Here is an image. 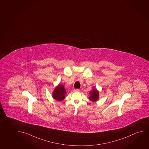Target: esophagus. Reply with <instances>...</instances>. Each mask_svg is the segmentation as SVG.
Segmentation results:
<instances>
[{
    "mask_svg": "<svg viewBox=\"0 0 149 149\" xmlns=\"http://www.w3.org/2000/svg\"><path fill=\"white\" fill-rule=\"evenodd\" d=\"M73 91H74V92H79V91H80V90H79V89H74L73 90Z\"/></svg>",
    "mask_w": 149,
    "mask_h": 149,
    "instance_id": "34e87169",
    "label": "esophagus"
}]
</instances>
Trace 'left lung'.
Returning a JSON list of instances; mask_svg holds the SVG:
<instances>
[{
    "mask_svg": "<svg viewBox=\"0 0 149 149\" xmlns=\"http://www.w3.org/2000/svg\"><path fill=\"white\" fill-rule=\"evenodd\" d=\"M90 97H89L90 100L93 102H95L98 100L99 98V92L97 91V90L93 89L92 91L90 92Z\"/></svg>",
    "mask_w": 149,
    "mask_h": 149,
    "instance_id": "8db88e82",
    "label": "left lung"
}]
</instances>
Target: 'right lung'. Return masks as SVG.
Wrapping results in <instances>:
<instances>
[{
    "instance_id": "add662e5",
    "label": "right lung",
    "mask_w": 149,
    "mask_h": 149,
    "mask_svg": "<svg viewBox=\"0 0 149 149\" xmlns=\"http://www.w3.org/2000/svg\"><path fill=\"white\" fill-rule=\"evenodd\" d=\"M66 91L62 85H59L55 88L52 96L57 101H62L65 98Z\"/></svg>"
}]
</instances>
